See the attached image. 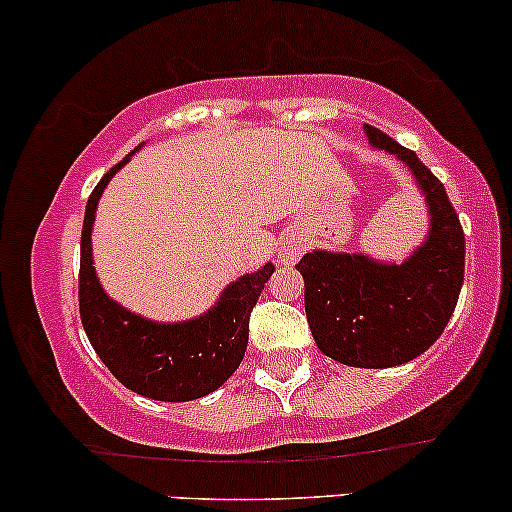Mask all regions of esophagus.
Returning a JSON list of instances; mask_svg holds the SVG:
<instances>
[{
	"mask_svg": "<svg viewBox=\"0 0 512 512\" xmlns=\"http://www.w3.org/2000/svg\"><path fill=\"white\" fill-rule=\"evenodd\" d=\"M296 255H298V250L293 248V245H284V248H281V252H279V260L281 262H293V260H296Z\"/></svg>",
	"mask_w": 512,
	"mask_h": 512,
	"instance_id": "1",
	"label": "esophagus"
}]
</instances>
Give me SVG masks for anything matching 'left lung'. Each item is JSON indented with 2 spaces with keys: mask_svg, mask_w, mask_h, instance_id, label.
I'll return each mask as SVG.
<instances>
[{
  "mask_svg": "<svg viewBox=\"0 0 512 512\" xmlns=\"http://www.w3.org/2000/svg\"><path fill=\"white\" fill-rule=\"evenodd\" d=\"M368 142L407 163L426 195L431 228L407 262L315 250L296 264L317 349L354 368H392L421 356L443 334L464 281V233L445 187L414 151L378 127Z\"/></svg>",
  "mask_w": 512,
  "mask_h": 512,
  "instance_id": "8db88e82",
  "label": "left lung"
}]
</instances>
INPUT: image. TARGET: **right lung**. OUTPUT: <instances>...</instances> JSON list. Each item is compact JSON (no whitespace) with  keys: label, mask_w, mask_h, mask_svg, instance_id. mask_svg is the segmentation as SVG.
<instances>
[{"label":"right lung","mask_w":512,"mask_h":512,"mask_svg":"<svg viewBox=\"0 0 512 512\" xmlns=\"http://www.w3.org/2000/svg\"><path fill=\"white\" fill-rule=\"evenodd\" d=\"M129 156L103 175L86 204L79 269L81 325L96 354L127 390L158 402H190L219 390L236 373L248 349L250 313L274 274V264L240 276L226 286L214 308L185 322L146 320L115 303L93 269L91 228L105 185Z\"/></svg>","instance_id":"add662e5"}]
</instances>
